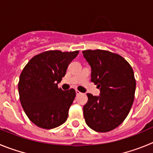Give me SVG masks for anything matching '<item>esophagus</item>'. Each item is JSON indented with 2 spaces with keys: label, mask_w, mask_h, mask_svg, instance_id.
<instances>
[{
  "label": "esophagus",
  "mask_w": 153,
  "mask_h": 153,
  "mask_svg": "<svg viewBox=\"0 0 153 153\" xmlns=\"http://www.w3.org/2000/svg\"><path fill=\"white\" fill-rule=\"evenodd\" d=\"M75 92H76V95H79V94H82V92H80L78 90L75 91Z\"/></svg>",
  "instance_id": "1"
}]
</instances>
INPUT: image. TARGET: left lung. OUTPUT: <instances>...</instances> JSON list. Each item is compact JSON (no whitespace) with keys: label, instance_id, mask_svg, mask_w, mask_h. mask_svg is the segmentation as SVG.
Masks as SVG:
<instances>
[{"label":"left lung","instance_id":"obj_1","mask_svg":"<svg viewBox=\"0 0 153 153\" xmlns=\"http://www.w3.org/2000/svg\"><path fill=\"white\" fill-rule=\"evenodd\" d=\"M82 53L91 68V82L100 91L99 96L87 94L85 122L94 131L109 132L123 123L131 109L136 90L133 70L122 56L109 51Z\"/></svg>","mask_w":153,"mask_h":153}]
</instances>
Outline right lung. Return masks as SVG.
<instances>
[{
  "label": "right lung",
  "mask_w": 153,
  "mask_h": 153,
  "mask_svg": "<svg viewBox=\"0 0 153 153\" xmlns=\"http://www.w3.org/2000/svg\"><path fill=\"white\" fill-rule=\"evenodd\" d=\"M78 52L46 51L33 56L22 71L18 83L20 103L37 126L49 130L66 121L76 93L73 88L62 91L58 83Z\"/></svg>",
  "instance_id": "add662e5"
}]
</instances>
